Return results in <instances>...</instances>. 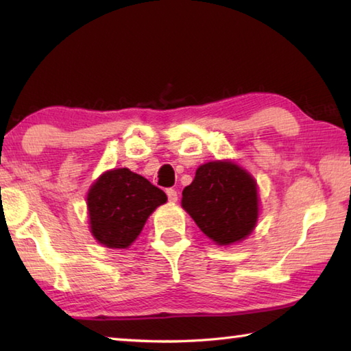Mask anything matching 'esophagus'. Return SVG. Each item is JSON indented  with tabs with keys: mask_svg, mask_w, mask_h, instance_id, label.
<instances>
[{
	"mask_svg": "<svg viewBox=\"0 0 351 351\" xmlns=\"http://www.w3.org/2000/svg\"><path fill=\"white\" fill-rule=\"evenodd\" d=\"M165 192H167V198H169V201L170 203H176L178 201V192L175 189H167L165 190Z\"/></svg>",
	"mask_w": 351,
	"mask_h": 351,
	"instance_id": "esophagus-1",
	"label": "esophagus"
}]
</instances>
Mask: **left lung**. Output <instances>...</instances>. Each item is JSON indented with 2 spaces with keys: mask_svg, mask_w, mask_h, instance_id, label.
<instances>
[{
  "mask_svg": "<svg viewBox=\"0 0 351 351\" xmlns=\"http://www.w3.org/2000/svg\"><path fill=\"white\" fill-rule=\"evenodd\" d=\"M181 204L210 240L232 245L246 239L257 223V184L232 162H207L182 190Z\"/></svg>",
  "mask_w": 351,
  "mask_h": 351,
  "instance_id": "left-lung-1",
  "label": "left lung"
}]
</instances>
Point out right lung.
I'll list each match as a JSON object with an SVG mask.
<instances>
[{
	"instance_id": "right-lung-1",
	"label": "right lung",
	"mask_w": 351,
	"mask_h": 351,
	"mask_svg": "<svg viewBox=\"0 0 351 351\" xmlns=\"http://www.w3.org/2000/svg\"><path fill=\"white\" fill-rule=\"evenodd\" d=\"M165 201L167 195L144 176L128 169L106 171L88 193L94 239L106 247H128L150 213Z\"/></svg>"
}]
</instances>
